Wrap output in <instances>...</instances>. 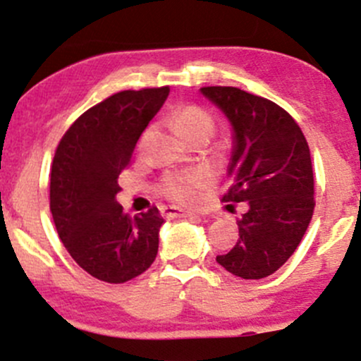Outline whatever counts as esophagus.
<instances>
[{"label":"esophagus","mask_w":361,"mask_h":361,"mask_svg":"<svg viewBox=\"0 0 361 361\" xmlns=\"http://www.w3.org/2000/svg\"><path fill=\"white\" fill-rule=\"evenodd\" d=\"M162 214H164L166 218H190V216H193V212L185 211L176 206H166L164 209H162Z\"/></svg>","instance_id":"obj_1"}]
</instances>
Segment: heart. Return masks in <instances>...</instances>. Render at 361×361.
<instances>
[{
	"label": "heart",
	"instance_id": "b5f03b06",
	"mask_svg": "<svg viewBox=\"0 0 361 361\" xmlns=\"http://www.w3.org/2000/svg\"><path fill=\"white\" fill-rule=\"evenodd\" d=\"M173 123L176 130L188 140L206 138L209 140L216 130V119L212 114L199 105H183L173 114ZM206 183V176L200 171H178V173H168L161 181L162 195L180 204L195 202L199 190Z\"/></svg>",
	"mask_w": 361,
	"mask_h": 361
}]
</instances>
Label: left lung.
Segmentation results:
<instances>
[{
  "mask_svg": "<svg viewBox=\"0 0 361 361\" xmlns=\"http://www.w3.org/2000/svg\"><path fill=\"white\" fill-rule=\"evenodd\" d=\"M200 93L233 130L231 187L223 200L247 207L237 221V244L216 261L240 279H264L294 254L313 216L308 142L290 114L267 98L231 86H207Z\"/></svg>",
  "mask_w": 361,
  "mask_h": 361,
  "instance_id": "1",
  "label": "left lung"
}]
</instances>
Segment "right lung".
I'll list each match as a JSON object with an SVG mask.
<instances>
[{"mask_svg":"<svg viewBox=\"0 0 361 361\" xmlns=\"http://www.w3.org/2000/svg\"><path fill=\"white\" fill-rule=\"evenodd\" d=\"M168 94L169 86L119 91L79 116L56 147L50 178L55 228L72 259L102 282H128L157 256L164 223L159 209L131 218L116 193L121 171Z\"/></svg>","mask_w":361,"mask_h":361,"instance_id":"obj_1","label":"right lung"}]
</instances>
